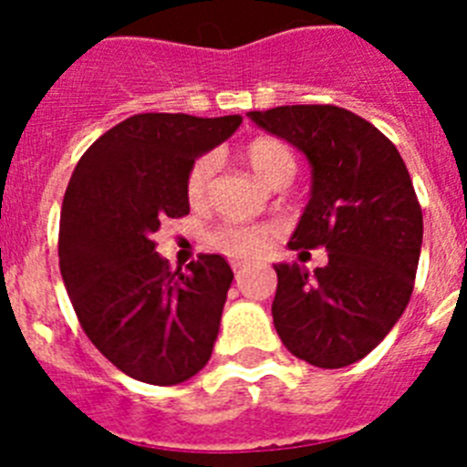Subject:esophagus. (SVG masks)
Returning a JSON list of instances; mask_svg holds the SVG:
<instances>
[{"label":"esophagus","mask_w":467,"mask_h":467,"mask_svg":"<svg viewBox=\"0 0 467 467\" xmlns=\"http://www.w3.org/2000/svg\"><path fill=\"white\" fill-rule=\"evenodd\" d=\"M234 269H236V280H241V271H243V264H234Z\"/></svg>","instance_id":"obj_1"}]
</instances>
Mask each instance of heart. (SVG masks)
<instances>
[{
	"instance_id": "1",
	"label": "heart",
	"mask_w": 467,
	"mask_h": 467,
	"mask_svg": "<svg viewBox=\"0 0 467 467\" xmlns=\"http://www.w3.org/2000/svg\"><path fill=\"white\" fill-rule=\"evenodd\" d=\"M243 161L250 171L271 187H285L296 172V161L290 147L275 138H257L243 150ZM214 172L213 156H203L187 175V196L193 205L203 203ZM274 241V229L266 224H224L210 234V245L231 259H253Z\"/></svg>"
}]
</instances>
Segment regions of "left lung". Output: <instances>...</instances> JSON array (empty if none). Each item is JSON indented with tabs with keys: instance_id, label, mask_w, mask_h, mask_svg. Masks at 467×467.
<instances>
[{
	"instance_id": "8db88e82",
	"label": "left lung",
	"mask_w": 467,
	"mask_h": 467,
	"mask_svg": "<svg viewBox=\"0 0 467 467\" xmlns=\"http://www.w3.org/2000/svg\"><path fill=\"white\" fill-rule=\"evenodd\" d=\"M247 117L311 166V198L290 250H327L313 274L274 264L275 332L308 365H353L386 339L414 290L423 214L410 172L379 128L341 107L285 105Z\"/></svg>"
}]
</instances>
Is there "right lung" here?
Instances as JSON below:
<instances>
[{"label": "right lung", "mask_w": 467, "mask_h": 467, "mask_svg": "<svg viewBox=\"0 0 467 467\" xmlns=\"http://www.w3.org/2000/svg\"><path fill=\"white\" fill-rule=\"evenodd\" d=\"M241 114H135L95 140L60 213V274L86 337L123 374L175 386L208 365L234 280L222 254L171 271L151 241L189 214L187 175Z\"/></svg>", "instance_id": "add662e5"}]
</instances>
